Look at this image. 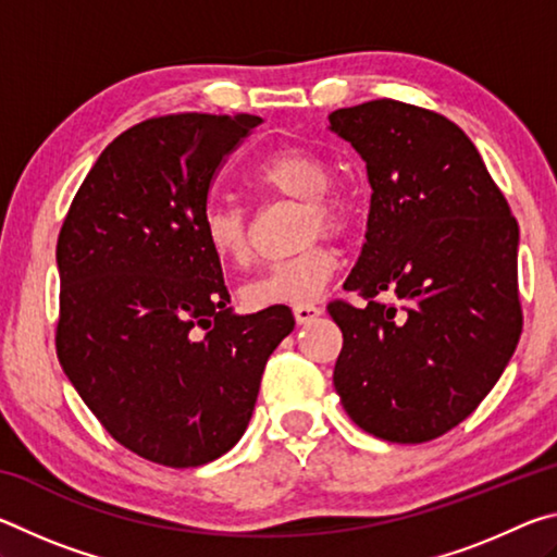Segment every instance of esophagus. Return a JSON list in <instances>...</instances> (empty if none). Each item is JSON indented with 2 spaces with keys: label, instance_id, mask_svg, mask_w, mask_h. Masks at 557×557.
I'll list each match as a JSON object with an SVG mask.
<instances>
[{
  "label": "esophagus",
  "instance_id": "1",
  "mask_svg": "<svg viewBox=\"0 0 557 557\" xmlns=\"http://www.w3.org/2000/svg\"><path fill=\"white\" fill-rule=\"evenodd\" d=\"M292 314H295L297 324H312L317 317H322V307L309 305V301H305V305L292 307Z\"/></svg>",
  "mask_w": 557,
  "mask_h": 557
}]
</instances>
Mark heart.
<instances>
[{
	"instance_id": "heart-1",
	"label": "heart",
	"mask_w": 557,
	"mask_h": 557,
	"mask_svg": "<svg viewBox=\"0 0 557 557\" xmlns=\"http://www.w3.org/2000/svg\"><path fill=\"white\" fill-rule=\"evenodd\" d=\"M258 191L301 203L299 238L312 240L297 256L277 260L250 277L240 297L250 309L312 301L338 268L336 250L317 235H344L356 223V199L344 184L332 182L326 159L307 147H280L252 169ZM203 240L215 260L245 265L250 260V221L235 203L213 201L201 215Z\"/></svg>"
}]
</instances>
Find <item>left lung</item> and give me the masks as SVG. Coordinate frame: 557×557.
Masks as SVG:
<instances>
[{
	"instance_id": "left-lung-1",
	"label": "left lung",
	"mask_w": 557,
	"mask_h": 557,
	"mask_svg": "<svg viewBox=\"0 0 557 557\" xmlns=\"http://www.w3.org/2000/svg\"><path fill=\"white\" fill-rule=\"evenodd\" d=\"M369 172V231L348 292L334 388L358 428L398 445L442 437L502 379L523 329L518 225L455 122L381 98L329 115ZM388 290L395 302L377 297Z\"/></svg>"
}]
</instances>
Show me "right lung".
I'll return each mask as SVG.
<instances>
[{
  "label": "right lung",
  "instance_id": "add662e5",
  "mask_svg": "<svg viewBox=\"0 0 557 557\" xmlns=\"http://www.w3.org/2000/svg\"><path fill=\"white\" fill-rule=\"evenodd\" d=\"M258 115L149 117L112 139L65 213L55 354L122 447L186 469L248 428L289 307L233 314L203 240L213 178Z\"/></svg>",
  "mask_w": 557,
  "mask_h": 557
}]
</instances>
